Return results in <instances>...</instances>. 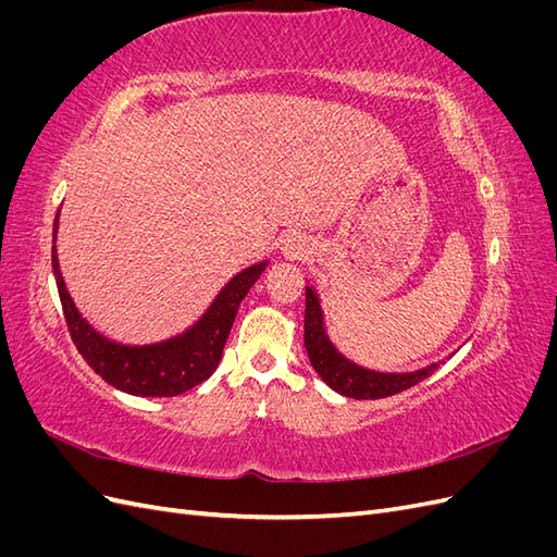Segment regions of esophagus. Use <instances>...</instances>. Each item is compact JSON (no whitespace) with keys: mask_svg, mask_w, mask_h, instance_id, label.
I'll use <instances>...</instances> for the list:
<instances>
[{"mask_svg":"<svg viewBox=\"0 0 557 557\" xmlns=\"http://www.w3.org/2000/svg\"><path fill=\"white\" fill-rule=\"evenodd\" d=\"M283 250H285V256L293 258V260H299V258L307 256V246H305V242H299V239H288V242H285Z\"/></svg>","mask_w":557,"mask_h":557,"instance_id":"esophagus-1","label":"esophagus"}]
</instances>
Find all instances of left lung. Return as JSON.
<instances>
[{"label":"left lung","mask_w":557,"mask_h":557,"mask_svg":"<svg viewBox=\"0 0 557 557\" xmlns=\"http://www.w3.org/2000/svg\"><path fill=\"white\" fill-rule=\"evenodd\" d=\"M305 348L315 372L320 374L332 391L352 399H381L397 395L407 387L425 381L440 364H430L413 374H379L369 372L358 364L348 362L339 350H336L323 330V313L315 293L307 285V309H305Z\"/></svg>","instance_id":"left-lung-1"}]
</instances>
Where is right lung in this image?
Listing matches in <instances>:
<instances>
[{
    "instance_id": "right-lung-1",
    "label": "right lung",
    "mask_w": 557,
    "mask_h": 557,
    "mask_svg": "<svg viewBox=\"0 0 557 557\" xmlns=\"http://www.w3.org/2000/svg\"><path fill=\"white\" fill-rule=\"evenodd\" d=\"M58 232V215L55 230ZM267 262L252 264L234 276L223 293L215 297L211 309L199 323L176 339L153 346H121L97 334L76 311L74 301L64 288L60 264L53 246V274L62 301V313L70 327L72 342L92 372L102 376L117 391L139 397H176L190 387L207 381L223 358V348L230 336L234 315L242 299L256 285Z\"/></svg>"
}]
</instances>
